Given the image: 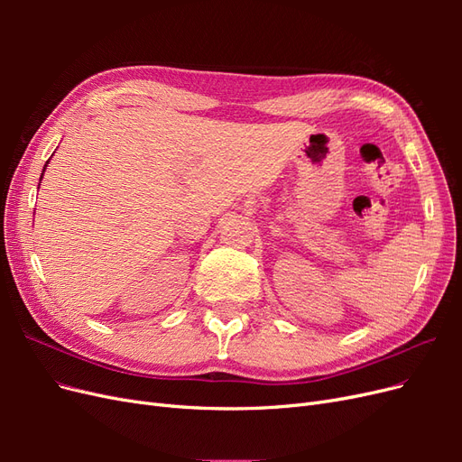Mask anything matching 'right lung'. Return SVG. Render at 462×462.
<instances>
[{"label": "right lung", "mask_w": 462, "mask_h": 462, "mask_svg": "<svg viewBox=\"0 0 462 462\" xmlns=\"http://www.w3.org/2000/svg\"><path fill=\"white\" fill-rule=\"evenodd\" d=\"M50 162V160H48ZM48 162H46V165H44V170H42V175H40V180H42V177H44V171H46V167H48ZM38 189H40V183H38Z\"/></svg>", "instance_id": "add662e5"}]
</instances>
